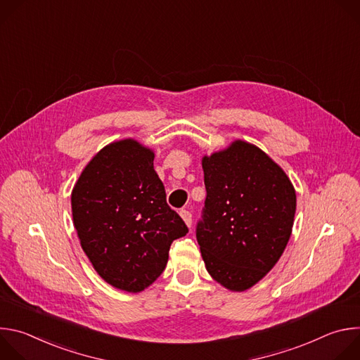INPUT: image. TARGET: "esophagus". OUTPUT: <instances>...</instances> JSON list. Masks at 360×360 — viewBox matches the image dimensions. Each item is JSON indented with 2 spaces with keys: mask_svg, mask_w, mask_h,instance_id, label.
Instances as JSON below:
<instances>
[{
  "mask_svg": "<svg viewBox=\"0 0 360 360\" xmlns=\"http://www.w3.org/2000/svg\"><path fill=\"white\" fill-rule=\"evenodd\" d=\"M181 217H182V219L185 221V224L188 225V226H191L192 225V214H191V211H188V208H185V210H181Z\"/></svg>",
  "mask_w": 360,
  "mask_h": 360,
  "instance_id": "1",
  "label": "esophagus"
}]
</instances>
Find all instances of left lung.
<instances>
[{
    "instance_id": "8db88e82",
    "label": "left lung",
    "mask_w": 360,
    "mask_h": 360,
    "mask_svg": "<svg viewBox=\"0 0 360 360\" xmlns=\"http://www.w3.org/2000/svg\"><path fill=\"white\" fill-rule=\"evenodd\" d=\"M205 207L196 240L210 275L231 290H246L279 261L292 233L296 193L264 150L235 141L203 157Z\"/></svg>"
}]
</instances>
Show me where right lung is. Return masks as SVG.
<instances>
[{
    "instance_id": "right-lung-1",
    "label": "right lung",
    "mask_w": 360,
    "mask_h": 360,
    "mask_svg": "<svg viewBox=\"0 0 360 360\" xmlns=\"http://www.w3.org/2000/svg\"><path fill=\"white\" fill-rule=\"evenodd\" d=\"M71 207L81 246L98 275L141 292L165 269L171 243L188 233L167 203L153 152L134 139L101 149L77 181Z\"/></svg>"
}]
</instances>
